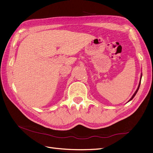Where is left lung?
Listing matches in <instances>:
<instances>
[{
	"label": "left lung",
	"instance_id": "8db88e82",
	"mask_svg": "<svg viewBox=\"0 0 153 153\" xmlns=\"http://www.w3.org/2000/svg\"><path fill=\"white\" fill-rule=\"evenodd\" d=\"M142 76H143V74L141 73V75H140V82H139V86H138V88H137V90L136 91H135V92L134 93V94L132 95V97H131V98L129 100V101H131L134 98V97L135 96V94H136V93H137V91H138V90H139V87H140V81H141V78H142Z\"/></svg>",
	"mask_w": 153,
	"mask_h": 153
}]
</instances>
